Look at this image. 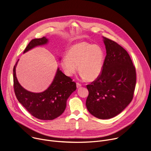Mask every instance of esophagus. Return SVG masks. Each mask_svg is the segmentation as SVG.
<instances>
[{"label": "esophagus", "instance_id": "34e87169", "mask_svg": "<svg viewBox=\"0 0 151 151\" xmlns=\"http://www.w3.org/2000/svg\"><path fill=\"white\" fill-rule=\"evenodd\" d=\"M81 85H81L80 83H79V82H77V83H76V87H77V88L81 87Z\"/></svg>", "mask_w": 151, "mask_h": 151}]
</instances>
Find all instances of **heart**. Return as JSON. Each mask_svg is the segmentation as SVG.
I'll use <instances>...</instances> for the list:
<instances>
[{
  "label": "heart",
  "instance_id": "1",
  "mask_svg": "<svg viewBox=\"0 0 151 151\" xmlns=\"http://www.w3.org/2000/svg\"><path fill=\"white\" fill-rule=\"evenodd\" d=\"M104 61V51L100 46L82 42L70 47L67 56L62 58L61 66L68 75L72 76L78 66L81 78L93 81L101 73Z\"/></svg>",
  "mask_w": 151,
  "mask_h": 151
}]
</instances>
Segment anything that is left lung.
I'll return each mask as SVG.
<instances>
[{
    "label": "left lung",
    "instance_id": "obj_1",
    "mask_svg": "<svg viewBox=\"0 0 151 151\" xmlns=\"http://www.w3.org/2000/svg\"><path fill=\"white\" fill-rule=\"evenodd\" d=\"M106 55L100 75L87 85L86 106L99 119H110L120 114L133 98L136 83L135 66L127 51L106 37Z\"/></svg>",
    "mask_w": 151,
    "mask_h": 151
}]
</instances>
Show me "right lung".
I'll list each match as a JSON object with an SVG mask.
<instances>
[{
  "instance_id": "obj_1",
  "label": "right lung",
  "mask_w": 151,
  "mask_h": 151,
  "mask_svg": "<svg viewBox=\"0 0 151 151\" xmlns=\"http://www.w3.org/2000/svg\"><path fill=\"white\" fill-rule=\"evenodd\" d=\"M48 40L45 37L32 39L24 53L36 46L46 44ZM17 62L13 69V78L14 92L18 101L37 119L52 120L60 116L66 109L68 99L76 89V83L58 69L47 90L39 93L30 92L22 87L17 80L15 73Z\"/></svg>"
}]
</instances>
